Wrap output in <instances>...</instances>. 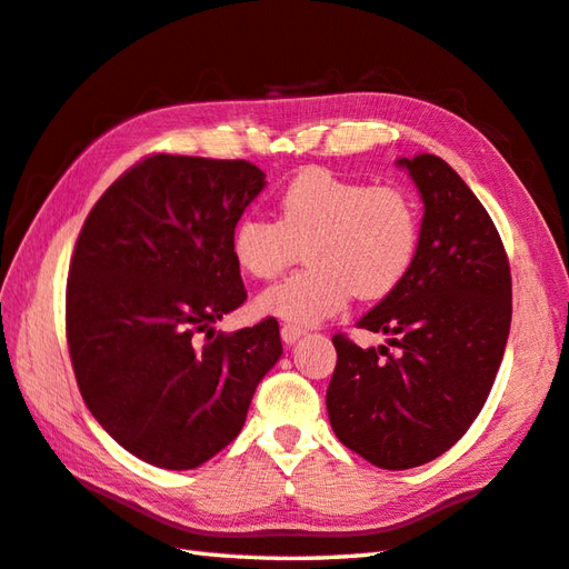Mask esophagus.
I'll return each instance as SVG.
<instances>
[{
  "mask_svg": "<svg viewBox=\"0 0 569 569\" xmlns=\"http://www.w3.org/2000/svg\"><path fill=\"white\" fill-rule=\"evenodd\" d=\"M280 333H282V341H284V343H289V346H292V343H297V341L301 339V336H305L307 331L301 329V327H295V323H282Z\"/></svg>",
  "mask_w": 569,
  "mask_h": 569,
  "instance_id": "esophagus-1",
  "label": "esophagus"
}]
</instances>
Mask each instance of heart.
<instances>
[{"label":"heart","instance_id":"1","mask_svg":"<svg viewBox=\"0 0 569 569\" xmlns=\"http://www.w3.org/2000/svg\"><path fill=\"white\" fill-rule=\"evenodd\" d=\"M277 208L280 220L242 216L230 250L248 274L272 280L295 262L299 246H307L309 268L258 297V311L295 327L336 317L353 295L386 297L420 250V206L398 183L370 187L315 167L287 183Z\"/></svg>","mask_w":569,"mask_h":569}]
</instances>
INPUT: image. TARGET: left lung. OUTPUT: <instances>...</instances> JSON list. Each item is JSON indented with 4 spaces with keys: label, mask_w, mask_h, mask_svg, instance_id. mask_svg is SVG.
<instances>
[{
    "label": "left lung",
    "mask_w": 569,
    "mask_h": 569,
    "mask_svg": "<svg viewBox=\"0 0 569 569\" xmlns=\"http://www.w3.org/2000/svg\"><path fill=\"white\" fill-rule=\"evenodd\" d=\"M422 193L420 250L405 280L356 323L390 333L361 349L333 333L327 390L339 442L380 469L445 455L481 412L511 329V264L491 216L435 154L400 159Z\"/></svg>",
    "instance_id": "1"
}]
</instances>
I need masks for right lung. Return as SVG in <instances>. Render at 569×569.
Listing matches in <instances>:
<instances>
[{"label":"right lung","mask_w":569,"mask_h":569,"mask_svg":"<svg viewBox=\"0 0 569 569\" xmlns=\"http://www.w3.org/2000/svg\"><path fill=\"white\" fill-rule=\"evenodd\" d=\"M262 187L246 159L149 154L80 228L66 284L76 382L114 442L154 467L196 469L233 442L282 356L274 317L211 329L248 299L230 238Z\"/></svg>","instance_id":"add662e5"}]
</instances>
